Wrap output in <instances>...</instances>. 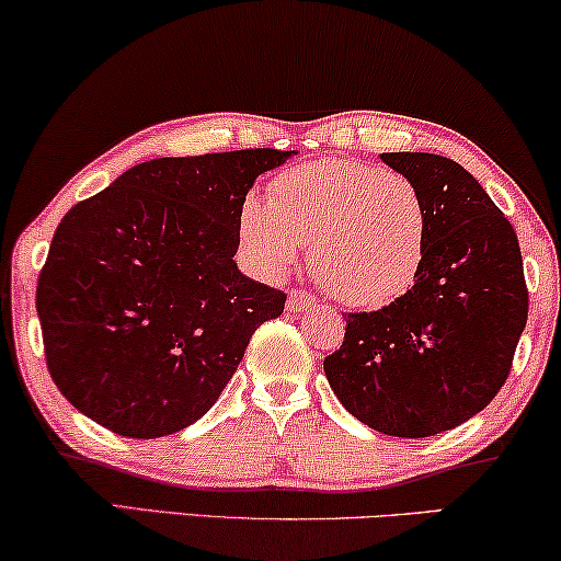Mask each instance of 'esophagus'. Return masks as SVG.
<instances>
[{
  "mask_svg": "<svg viewBox=\"0 0 561 561\" xmlns=\"http://www.w3.org/2000/svg\"><path fill=\"white\" fill-rule=\"evenodd\" d=\"M288 311H304L309 309V306H313V296L309 294V290H301V288H294L288 294Z\"/></svg>",
  "mask_w": 561,
  "mask_h": 561,
  "instance_id": "1",
  "label": "esophagus"
}]
</instances>
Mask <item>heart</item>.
Returning <instances> with one entry per match:
<instances>
[{
  "mask_svg": "<svg viewBox=\"0 0 561 561\" xmlns=\"http://www.w3.org/2000/svg\"><path fill=\"white\" fill-rule=\"evenodd\" d=\"M240 240L260 271L278 275L311 248V273L336 301L378 309L416 283L426 209L416 183L359 160H317L283 171L271 204L250 196Z\"/></svg>",
  "mask_w": 561,
  "mask_h": 561,
  "instance_id": "1",
  "label": "heart"
}]
</instances>
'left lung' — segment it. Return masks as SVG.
<instances>
[{"label":"left lung","mask_w":561,"mask_h":561,"mask_svg":"<svg viewBox=\"0 0 561 561\" xmlns=\"http://www.w3.org/2000/svg\"><path fill=\"white\" fill-rule=\"evenodd\" d=\"M380 158L424 198V265L393 304L344 313V342L324 373L363 424L421 439L465 424L503 388L528 317L524 260L511 221L455 160Z\"/></svg>","instance_id":"1"}]
</instances>
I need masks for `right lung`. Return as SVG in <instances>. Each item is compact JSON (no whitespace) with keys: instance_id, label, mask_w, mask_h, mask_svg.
Returning a JSON list of instances; mask_svg holds the SVG:
<instances>
[{"instance_id":"1","label":"right lung","mask_w":561,"mask_h":561,"mask_svg":"<svg viewBox=\"0 0 561 561\" xmlns=\"http://www.w3.org/2000/svg\"><path fill=\"white\" fill-rule=\"evenodd\" d=\"M294 150L156 158L60 219L37 278L45 363L66 401L129 439L204 416L286 294L237 271L240 211Z\"/></svg>"}]
</instances>
